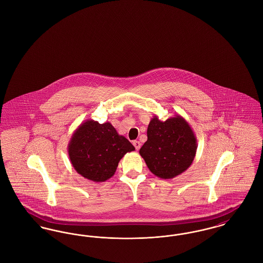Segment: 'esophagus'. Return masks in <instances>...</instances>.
<instances>
[{"label":"esophagus","mask_w":263,"mask_h":263,"mask_svg":"<svg viewBox=\"0 0 263 263\" xmlns=\"http://www.w3.org/2000/svg\"><path fill=\"white\" fill-rule=\"evenodd\" d=\"M133 144L135 145V147H136V149H137V151H138V149L140 148V145H141V144H140V142H139L138 140H134V141H133Z\"/></svg>","instance_id":"esophagus-1"}]
</instances>
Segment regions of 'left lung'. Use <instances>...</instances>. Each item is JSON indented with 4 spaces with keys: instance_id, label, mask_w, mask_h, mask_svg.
<instances>
[{
    "instance_id": "left-lung-1",
    "label": "left lung",
    "mask_w": 263,
    "mask_h": 263,
    "mask_svg": "<svg viewBox=\"0 0 263 263\" xmlns=\"http://www.w3.org/2000/svg\"><path fill=\"white\" fill-rule=\"evenodd\" d=\"M197 147L193 128L182 116L177 114L166 121L154 116L139 154L155 176L172 179L191 166Z\"/></svg>"
}]
</instances>
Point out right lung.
I'll return each instance as SVG.
<instances>
[{
	"label": "right lung",
	"instance_id": "obj_1",
	"mask_svg": "<svg viewBox=\"0 0 263 263\" xmlns=\"http://www.w3.org/2000/svg\"><path fill=\"white\" fill-rule=\"evenodd\" d=\"M135 146L118 134L110 122L87 120L73 133L68 143L70 162L86 179L105 182L114 176L120 160Z\"/></svg>",
	"mask_w": 263,
	"mask_h": 263
}]
</instances>
